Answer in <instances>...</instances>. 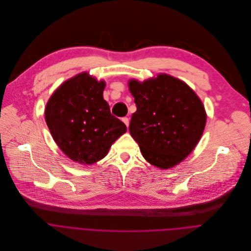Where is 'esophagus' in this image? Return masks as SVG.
Segmentation results:
<instances>
[{"instance_id": "1", "label": "esophagus", "mask_w": 251, "mask_h": 251, "mask_svg": "<svg viewBox=\"0 0 251 251\" xmlns=\"http://www.w3.org/2000/svg\"><path fill=\"white\" fill-rule=\"evenodd\" d=\"M123 122H124L125 125L126 126V127H128V126H129V120H128V118H123Z\"/></svg>"}]
</instances>
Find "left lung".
I'll return each instance as SVG.
<instances>
[{"instance_id":"obj_1","label":"left lung","mask_w":251,"mask_h":251,"mask_svg":"<svg viewBox=\"0 0 251 251\" xmlns=\"http://www.w3.org/2000/svg\"><path fill=\"white\" fill-rule=\"evenodd\" d=\"M128 87L136 105L129 132L142 156L161 169L183 161L206 126L201 100L186 83L167 74L142 83L130 80Z\"/></svg>"}]
</instances>
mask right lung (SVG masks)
Masks as SVG:
<instances>
[{"label":"right lung","instance_id":"1","mask_svg":"<svg viewBox=\"0 0 251 251\" xmlns=\"http://www.w3.org/2000/svg\"><path fill=\"white\" fill-rule=\"evenodd\" d=\"M106 83L83 72L65 81L48 100L45 121L54 141L70 159L93 164L104 158L126 131L103 98Z\"/></svg>","mask_w":251,"mask_h":251}]
</instances>
